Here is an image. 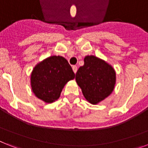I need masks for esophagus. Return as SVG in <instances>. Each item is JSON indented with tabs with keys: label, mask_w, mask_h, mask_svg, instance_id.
<instances>
[{
	"label": "esophagus",
	"mask_w": 148,
	"mask_h": 148,
	"mask_svg": "<svg viewBox=\"0 0 148 148\" xmlns=\"http://www.w3.org/2000/svg\"><path fill=\"white\" fill-rule=\"evenodd\" d=\"M72 69H73V71H74V72L76 74L77 71V67L76 65H74L73 67H72Z\"/></svg>",
	"instance_id": "esophagus-1"
}]
</instances>
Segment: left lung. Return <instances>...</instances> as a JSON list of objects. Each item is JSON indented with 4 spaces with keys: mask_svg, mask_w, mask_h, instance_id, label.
<instances>
[{
    "mask_svg": "<svg viewBox=\"0 0 148 148\" xmlns=\"http://www.w3.org/2000/svg\"><path fill=\"white\" fill-rule=\"evenodd\" d=\"M75 79L86 100L97 104L113 91L116 72L103 60L87 55L84 58V64L77 71Z\"/></svg>",
    "mask_w": 148,
    "mask_h": 148,
    "instance_id": "left-lung-1",
    "label": "left lung"
}]
</instances>
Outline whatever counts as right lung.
<instances>
[{"label":"right lung","mask_w":148,"mask_h":148,"mask_svg":"<svg viewBox=\"0 0 148 148\" xmlns=\"http://www.w3.org/2000/svg\"><path fill=\"white\" fill-rule=\"evenodd\" d=\"M74 77L75 74L64 58L51 56L34 68L31 86L36 97L45 103H52L59 98L64 85Z\"/></svg>","instance_id":"right-lung-1"}]
</instances>
